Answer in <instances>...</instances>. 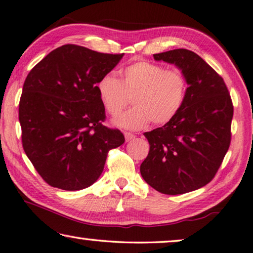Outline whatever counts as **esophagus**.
I'll list each match as a JSON object with an SVG mask.
<instances>
[{
  "instance_id": "esophagus-1",
  "label": "esophagus",
  "mask_w": 253,
  "mask_h": 253,
  "mask_svg": "<svg viewBox=\"0 0 253 253\" xmlns=\"http://www.w3.org/2000/svg\"><path fill=\"white\" fill-rule=\"evenodd\" d=\"M125 136H126V142L132 141L135 137V135L132 134V133H130V132H125Z\"/></svg>"
}]
</instances>
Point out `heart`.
<instances>
[{"mask_svg":"<svg viewBox=\"0 0 253 253\" xmlns=\"http://www.w3.org/2000/svg\"><path fill=\"white\" fill-rule=\"evenodd\" d=\"M100 101L111 117L122 112L131 98L133 108L113 123L128 130H141L150 122L162 126L169 122L185 101L187 82L178 69L140 60L121 71L120 80L103 75L97 83Z\"/></svg>","mask_w":253,"mask_h":253,"instance_id":"obj_1","label":"heart"}]
</instances>
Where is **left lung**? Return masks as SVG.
<instances>
[{
	"label": "left lung",
	"instance_id": "1",
	"mask_svg": "<svg viewBox=\"0 0 253 253\" xmlns=\"http://www.w3.org/2000/svg\"><path fill=\"white\" fill-rule=\"evenodd\" d=\"M182 70L188 88L178 113L145 132L150 151L142 177L166 195L193 192L215 177L231 141L233 106L227 85L194 51L179 48L153 55Z\"/></svg>",
	"mask_w": 253,
	"mask_h": 253
}]
</instances>
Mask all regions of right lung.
Segmentation results:
<instances>
[{"mask_svg": "<svg viewBox=\"0 0 253 253\" xmlns=\"http://www.w3.org/2000/svg\"><path fill=\"white\" fill-rule=\"evenodd\" d=\"M123 55L67 44L27 75L18 108L23 149L52 187H89L101 175L109 151L125 143L120 130L102 125L106 111L96 88Z\"/></svg>", "mask_w": 253, "mask_h": 253, "instance_id": "add662e5", "label": "right lung"}]
</instances>
